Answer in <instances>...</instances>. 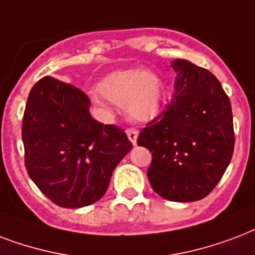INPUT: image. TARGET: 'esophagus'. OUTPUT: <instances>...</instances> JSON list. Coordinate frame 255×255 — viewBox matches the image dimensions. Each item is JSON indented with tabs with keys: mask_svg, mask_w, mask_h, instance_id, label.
Wrapping results in <instances>:
<instances>
[{
	"mask_svg": "<svg viewBox=\"0 0 255 255\" xmlns=\"http://www.w3.org/2000/svg\"><path fill=\"white\" fill-rule=\"evenodd\" d=\"M126 134H128V138L130 139V142H131L133 145H135V143H137V137H138L137 129L129 128V129H126Z\"/></svg>",
	"mask_w": 255,
	"mask_h": 255,
	"instance_id": "esophagus-1",
	"label": "esophagus"
}]
</instances>
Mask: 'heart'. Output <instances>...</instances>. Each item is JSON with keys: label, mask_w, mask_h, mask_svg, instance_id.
<instances>
[{"label": "heart", "mask_w": 255, "mask_h": 255, "mask_svg": "<svg viewBox=\"0 0 255 255\" xmlns=\"http://www.w3.org/2000/svg\"><path fill=\"white\" fill-rule=\"evenodd\" d=\"M106 100L124 106L130 117L137 121H150L162 109L165 89L162 81L153 73L141 69L120 70L105 77L98 86ZM97 97V104L105 100Z\"/></svg>", "instance_id": "obj_1"}]
</instances>
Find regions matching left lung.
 Listing matches in <instances>:
<instances>
[{"label":"left lung","instance_id":"obj_1","mask_svg":"<svg viewBox=\"0 0 255 255\" xmlns=\"http://www.w3.org/2000/svg\"><path fill=\"white\" fill-rule=\"evenodd\" d=\"M175 93L141 130L137 143L151 153L147 178L169 201L205 198L220 182L234 150L230 100L206 69L174 60Z\"/></svg>","mask_w":255,"mask_h":255}]
</instances>
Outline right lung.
<instances>
[{"label":"right lung","instance_id":"right-lung-1","mask_svg":"<svg viewBox=\"0 0 255 255\" xmlns=\"http://www.w3.org/2000/svg\"><path fill=\"white\" fill-rule=\"evenodd\" d=\"M90 100L73 85L43 77L31 88L22 121L25 166L52 202L77 209L97 202L133 145L116 125L93 120Z\"/></svg>","mask_w":255,"mask_h":255}]
</instances>
